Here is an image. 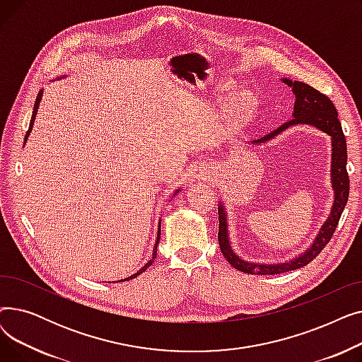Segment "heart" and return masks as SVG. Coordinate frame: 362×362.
Instances as JSON below:
<instances>
[{
    "label": "heart",
    "mask_w": 362,
    "mask_h": 362,
    "mask_svg": "<svg viewBox=\"0 0 362 362\" xmlns=\"http://www.w3.org/2000/svg\"><path fill=\"white\" fill-rule=\"evenodd\" d=\"M252 107H254V104L250 97H239L233 101V104L230 107V116L235 120H242L252 111Z\"/></svg>",
    "instance_id": "1"
}]
</instances>
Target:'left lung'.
<instances>
[{
	"label": "left lung",
	"mask_w": 362,
	"mask_h": 362,
	"mask_svg": "<svg viewBox=\"0 0 362 362\" xmlns=\"http://www.w3.org/2000/svg\"><path fill=\"white\" fill-rule=\"evenodd\" d=\"M288 86L292 88L295 93V107H293V119L291 122H286L281 124L274 132L269 133L261 139L252 141V144H261L269 141L279 133L289 129L293 124H311L320 129L321 132L327 133L332 136V185L334 191V202L332 208V214L327 218V221L322 224L318 236L315 238L311 248H308L302 255L296 257L292 261L281 262V264H254L240 259L232 250L229 243V232H227V220L224 206L218 205V245L221 254L233 265V269L243 272L246 274H280L292 272L296 269L303 267V265L310 264L322 250L326 248V245L330 242L336 227L339 224L340 216L345 210V205L349 198V176L346 171V139L341 130V124L337 119V111L333 103L327 95L318 92L313 86L303 83V82H292L289 79H281Z\"/></svg>",
	"instance_id": "8db88e82"
}]
</instances>
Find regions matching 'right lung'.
Returning a JSON list of instances; mask_svg holds the SVG:
<instances>
[{"instance_id": "obj_1", "label": "right lung", "mask_w": 362, "mask_h": 362, "mask_svg": "<svg viewBox=\"0 0 362 362\" xmlns=\"http://www.w3.org/2000/svg\"><path fill=\"white\" fill-rule=\"evenodd\" d=\"M41 98H42V90H40V93H37V97H36V101H35V105H33V114H32V119H30V124H29V130L26 132V136H25V142H26V139H28V136H29V133H30V130H32V126H33V122H35V117H36V111H37V107H40V103H41ZM179 191H176V194H177ZM161 232V227L158 226V236H157V243H156V250H154V252H152V259H149L144 267L138 272V273H135L133 276H130V277H127V279H124V280H129V279H135V277H138L139 274H142L149 265L154 262V259H156V257H157V245H158V240H160V233ZM120 281H123V280H120Z\"/></svg>"}]
</instances>
